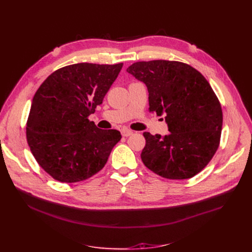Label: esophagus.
<instances>
[{
    "mask_svg": "<svg viewBox=\"0 0 252 252\" xmlns=\"http://www.w3.org/2000/svg\"><path fill=\"white\" fill-rule=\"evenodd\" d=\"M122 135H123L124 137H129L130 135H133V130L127 129V128H124V129L122 130Z\"/></svg>",
    "mask_w": 252,
    "mask_h": 252,
    "instance_id": "34e87169",
    "label": "esophagus"
}]
</instances>
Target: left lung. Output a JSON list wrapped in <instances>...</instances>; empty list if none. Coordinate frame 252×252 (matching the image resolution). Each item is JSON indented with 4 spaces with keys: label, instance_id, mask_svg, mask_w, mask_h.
Masks as SVG:
<instances>
[{
    "label": "left lung",
    "instance_id": "obj_1",
    "mask_svg": "<svg viewBox=\"0 0 252 252\" xmlns=\"http://www.w3.org/2000/svg\"><path fill=\"white\" fill-rule=\"evenodd\" d=\"M126 71L149 93V111L165 114L169 134L145 131L143 163L165 179L197 175L217 152L221 133L220 103L205 77L179 61L152 60L131 64Z\"/></svg>",
    "mask_w": 252,
    "mask_h": 252
}]
</instances>
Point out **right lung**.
Here are the masks:
<instances>
[{"label":"right lung","instance_id":"obj_1","mask_svg":"<svg viewBox=\"0 0 252 252\" xmlns=\"http://www.w3.org/2000/svg\"><path fill=\"white\" fill-rule=\"evenodd\" d=\"M123 63H77L49 75L33 96L26 139L37 163L53 179L76 183L100 171L122 139L89 115L116 79Z\"/></svg>","mask_w":252,"mask_h":252}]
</instances>
